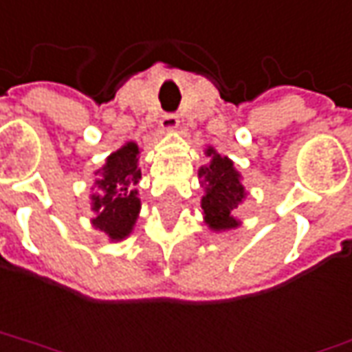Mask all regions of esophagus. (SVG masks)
<instances>
[{
    "instance_id": "esophagus-1",
    "label": "esophagus",
    "mask_w": 352,
    "mask_h": 352,
    "mask_svg": "<svg viewBox=\"0 0 352 352\" xmlns=\"http://www.w3.org/2000/svg\"><path fill=\"white\" fill-rule=\"evenodd\" d=\"M160 127H162L164 131H174V129H178V116L164 114L162 116V120H160Z\"/></svg>"
}]
</instances>
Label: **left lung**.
<instances>
[{"label":"left lung","mask_w":352,"mask_h":352,"mask_svg":"<svg viewBox=\"0 0 352 352\" xmlns=\"http://www.w3.org/2000/svg\"><path fill=\"white\" fill-rule=\"evenodd\" d=\"M205 155L209 164L199 168V178H204L205 195L201 197L204 219L211 230H230L240 225L234 211L246 199V188L240 182V172L234 162L219 155L213 147H207Z\"/></svg>","instance_id":"obj_1"}]
</instances>
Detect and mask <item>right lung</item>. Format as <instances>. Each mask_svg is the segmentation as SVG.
<instances>
[{
	"label": "right lung",
	"mask_w": 352,
	"mask_h": 352,
	"mask_svg": "<svg viewBox=\"0 0 352 352\" xmlns=\"http://www.w3.org/2000/svg\"><path fill=\"white\" fill-rule=\"evenodd\" d=\"M138 143L127 141L106 159L100 170H96L98 178L94 186L98 192L91 195L93 226L102 230L112 242L129 236L139 217L141 199L135 186L141 178V168L138 166Z\"/></svg>",
	"instance_id": "right-lung-1"
}]
</instances>
